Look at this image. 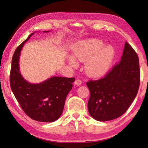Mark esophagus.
Returning a JSON list of instances; mask_svg holds the SVG:
<instances>
[{"mask_svg":"<svg viewBox=\"0 0 148 148\" xmlns=\"http://www.w3.org/2000/svg\"><path fill=\"white\" fill-rule=\"evenodd\" d=\"M82 82L80 79H76L75 81L74 84H75V85H76V86H80V85L82 84Z\"/></svg>","mask_w":148,"mask_h":148,"instance_id":"obj_1","label":"esophagus"}]
</instances>
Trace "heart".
I'll list each match as a JSON object with an SVG mask.
<instances>
[{
    "mask_svg": "<svg viewBox=\"0 0 148 148\" xmlns=\"http://www.w3.org/2000/svg\"><path fill=\"white\" fill-rule=\"evenodd\" d=\"M102 40L90 39L79 42L73 49L74 56L82 62H86L85 70L89 76L100 77L109 69L114 56V48L110 45L104 46ZM72 66H77L74 58L69 60Z\"/></svg>",
    "mask_w": 148,
    "mask_h": 148,
    "instance_id": "b5f03b06",
    "label": "heart"
}]
</instances>
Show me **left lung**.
<instances>
[{
  "label": "left lung",
  "mask_w": 148,
  "mask_h": 148,
  "mask_svg": "<svg viewBox=\"0 0 148 148\" xmlns=\"http://www.w3.org/2000/svg\"><path fill=\"white\" fill-rule=\"evenodd\" d=\"M90 92L88 103L90 114L98 121L120 117L133 102L140 84L138 56L125 42L119 62L104 77L86 83Z\"/></svg>",
  "instance_id": "1"
}]
</instances>
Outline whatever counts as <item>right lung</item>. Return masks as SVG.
<instances>
[{"label": "right lung", "instance_id": "1", "mask_svg": "<svg viewBox=\"0 0 148 148\" xmlns=\"http://www.w3.org/2000/svg\"><path fill=\"white\" fill-rule=\"evenodd\" d=\"M33 34H30L18 46L14 52L10 86L22 110L28 116L40 122L51 123L62 114L66 97L72 89L75 79L53 77L38 84H29L24 79L19 72V58L24 43Z\"/></svg>", "mask_w": 148, "mask_h": 148}]
</instances>
